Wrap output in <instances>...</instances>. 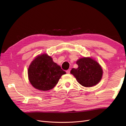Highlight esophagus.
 Listing matches in <instances>:
<instances>
[{
	"label": "esophagus",
	"instance_id": "34e87169",
	"mask_svg": "<svg viewBox=\"0 0 126 126\" xmlns=\"http://www.w3.org/2000/svg\"><path fill=\"white\" fill-rule=\"evenodd\" d=\"M70 69H68V70H66V73L68 74H70Z\"/></svg>",
	"mask_w": 126,
	"mask_h": 126
}]
</instances>
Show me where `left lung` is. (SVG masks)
Returning <instances> with one entry per match:
<instances>
[{
  "mask_svg": "<svg viewBox=\"0 0 126 126\" xmlns=\"http://www.w3.org/2000/svg\"><path fill=\"white\" fill-rule=\"evenodd\" d=\"M78 68H72L70 73L83 86L92 87L101 80L103 75L102 67L96 61L90 58H83L77 61Z\"/></svg>",
  "mask_w": 126,
  "mask_h": 126,
  "instance_id": "1",
  "label": "left lung"
}]
</instances>
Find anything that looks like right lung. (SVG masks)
<instances>
[{"instance_id":"obj_1","label":"right lung","mask_w":126,"mask_h":126,"mask_svg":"<svg viewBox=\"0 0 126 126\" xmlns=\"http://www.w3.org/2000/svg\"><path fill=\"white\" fill-rule=\"evenodd\" d=\"M65 74L66 72L46 54L36 57L28 69L30 83L35 88L42 91L52 89Z\"/></svg>"}]
</instances>
